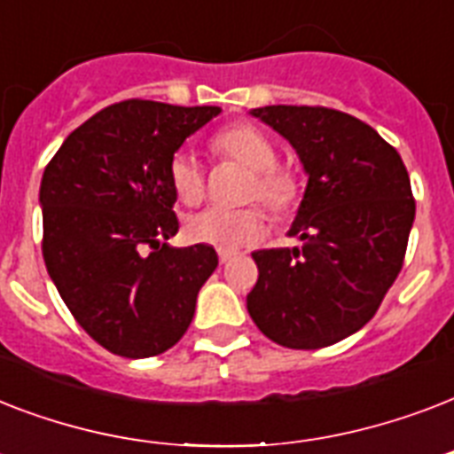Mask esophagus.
Returning a JSON list of instances; mask_svg holds the SVG:
<instances>
[{"mask_svg": "<svg viewBox=\"0 0 454 454\" xmlns=\"http://www.w3.org/2000/svg\"><path fill=\"white\" fill-rule=\"evenodd\" d=\"M233 252H223V249H221V252H219V262L221 263H228V262H231V259H233Z\"/></svg>", "mask_w": 454, "mask_h": 454, "instance_id": "esophagus-1", "label": "esophagus"}]
</instances>
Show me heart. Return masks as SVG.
Returning <instances> with one entry per match:
<instances>
[{"mask_svg":"<svg viewBox=\"0 0 454 454\" xmlns=\"http://www.w3.org/2000/svg\"><path fill=\"white\" fill-rule=\"evenodd\" d=\"M209 151L221 160H231L249 171L242 198L259 200L270 216L287 219L297 212L303 198V181L294 167L278 162L273 138L252 122H235L219 129L209 138ZM169 184L184 205H198L205 198L207 178L202 164L191 153H176L169 162ZM266 233V219L259 207H207L185 221V235L192 242L209 247L231 249L249 247Z\"/></svg>","mask_w":454,"mask_h":454,"instance_id":"b5f03b06","label":"heart"}]
</instances>
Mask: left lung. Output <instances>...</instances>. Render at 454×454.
<instances>
[{"mask_svg": "<svg viewBox=\"0 0 454 454\" xmlns=\"http://www.w3.org/2000/svg\"><path fill=\"white\" fill-rule=\"evenodd\" d=\"M252 115L283 134L309 174L290 228L294 249L252 254L256 327L287 348H323L358 332L403 269L415 198L401 155L370 124L323 106H266Z\"/></svg>", "mask_w": 454, "mask_h": 454, "instance_id": "obj_1", "label": "left lung"}]
</instances>
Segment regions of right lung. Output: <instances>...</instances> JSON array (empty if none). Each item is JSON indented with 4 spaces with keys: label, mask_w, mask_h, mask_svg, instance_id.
Segmentation results:
<instances>
[{
    "label": "right lung",
    "mask_w": 454,
    "mask_h": 454,
    "mask_svg": "<svg viewBox=\"0 0 454 454\" xmlns=\"http://www.w3.org/2000/svg\"><path fill=\"white\" fill-rule=\"evenodd\" d=\"M219 113L144 98L113 103L46 164V270L74 320L115 356L151 358L176 344L219 263L209 245H167L178 233L171 157Z\"/></svg>",
    "instance_id": "right-lung-1"
}]
</instances>
